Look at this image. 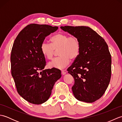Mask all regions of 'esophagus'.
<instances>
[{
	"label": "esophagus",
	"instance_id": "esophagus-1",
	"mask_svg": "<svg viewBox=\"0 0 122 122\" xmlns=\"http://www.w3.org/2000/svg\"><path fill=\"white\" fill-rule=\"evenodd\" d=\"M61 73L63 75V76H64V75H65L66 74V70H62L61 71Z\"/></svg>",
	"mask_w": 122,
	"mask_h": 122
}]
</instances>
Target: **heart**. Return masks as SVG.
Returning a JSON list of instances; mask_svg holds the SVG:
<instances>
[{
    "instance_id": "heart-1",
    "label": "heart",
    "mask_w": 122,
    "mask_h": 122,
    "mask_svg": "<svg viewBox=\"0 0 122 122\" xmlns=\"http://www.w3.org/2000/svg\"><path fill=\"white\" fill-rule=\"evenodd\" d=\"M51 43L44 41L40 46L41 52L48 59H51L58 50V58L54 59L48 64L49 68L61 69L68 66L71 60L79 56L81 46L78 39L74 36H69L64 33H58L51 38Z\"/></svg>"
}]
</instances>
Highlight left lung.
Here are the masks:
<instances>
[{
	"label": "left lung",
	"instance_id": "1",
	"mask_svg": "<svg viewBox=\"0 0 122 122\" xmlns=\"http://www.w3.org/2000/svg\"><path fill=\"white\" fill-rule=\"evenodd\" d=\"M61 29L78 39L79 56L68 69L73 76L72 87L77 100L93 103L104 94L111 76V56L102 37L86 26H64Z\"/></svg>",
	"mask_w": 122,
	"mask_h": 122
}]
</instances>
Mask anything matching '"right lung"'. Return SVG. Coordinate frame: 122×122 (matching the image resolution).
I'll return each instance as SVG.
<instances>
[{
    "mask_svg": "<svg viewBox=\"0 0 122 122\" xmlns=\"http://www.w3.org/2000/svg\"><path fill=\"white\" fill-rule=\"evenodd\" d=\"M58 29L46 25H29L19 32L13 44L10 56L12 76L19 94L33 104L46 102L55 82L61 77L58 69L44 70L45 57L40 50L46 37Z\"/></svg>",
    "mask_w": 122,
    "mask_h": 122,
    "instance_id": "1",
    "label": "right lung"
}]
</instances>
